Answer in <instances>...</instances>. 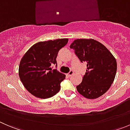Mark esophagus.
I'll return each mask as SVG.
<instances>
[{"label":"esophagus","instance_id":"1","mask_svg":"<svg viewBox=\"0 0 130 130\" xmlns=\"http://www.w3.org/2000/svg\"><path fill=\"white\" fill-rule=\"evenodd\" d=\"M73 70H70V72H69V73H67V75L69 76V77H70V76H71L72 75H73Z\"/></svg>","mask_w":130,"mask_h":130}]
</instances>
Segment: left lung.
Masks as SVG:
<instances>
[{
  "instance_id": "obj_1",
  "label": "left lung",
  "mask_w": 130,
  "mask_h": 130,
  "mask_svg": "<svg viewBox=\"0 0 130 130\" xmlns=\"http://www.w3.org/2000/svg\"><path fill=\"white\" fill-rule=\"evenodd\" d=\"M87 70L77 90L87 99H96L106 93L115 80L117 63L105 46L93 39H77L70 44Z\"/></svg>"
}]
</instances>
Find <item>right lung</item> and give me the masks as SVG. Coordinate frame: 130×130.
<instances>
[{"instance_id": "add662e5", "label": "right lung", "mask_w": 130, "mask_h": 130, "mask_svg": "<svg viewBox=\"0 0 130 130\" xmlns=\"http://www.w3.org/2000/svg\"><path fill=\"white\" fill-rule=\"evenodd\" d=\"M67 38L41 41L32 45L22 58L19 75L25 88L35 97L46 99L60 90L65 75L52 66L57 65L59 50L68 43Z\"/></svg>"}]
</instances>
